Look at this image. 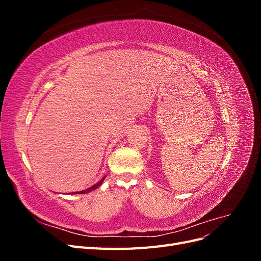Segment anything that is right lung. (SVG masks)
Instances as JSON below:
<instances>
[{"mask_svg": "<svg viewBox=\"0 0 261 261\" xmlns=\"http://www.w3.org/2000/svg\"><path fill=\"white\" fill-rule=\"evenodd\" d=\"M105 179V177L102 178L99 183H97V184H94V185H92L91 187H89V188H87V189H85V191H82V192H76V194H85V193H89V192H91V191H93V189H96L97 187H99L100 185H101V183H102V180ZM74 194V193H73Z\"/></svg>", "mask_w": 261, "mask_h": 261, "instance_id": "right-lung-1", "label": "right lung"}]
</instances>
